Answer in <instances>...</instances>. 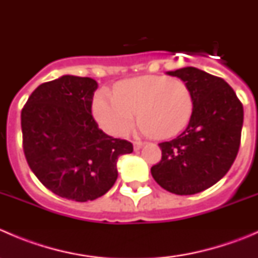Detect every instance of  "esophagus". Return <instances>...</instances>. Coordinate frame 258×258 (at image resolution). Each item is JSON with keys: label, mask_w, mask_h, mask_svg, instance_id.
<instances>
[{"label": "esophagus", "mask_w": 258, "mask_h": 258, "mask_svg": "<svg viewBox=\"0 0 258 258\" xmlns=\"http://www.w3.org/2000/svg\"><path fill=\"white\" fill-rule=\"evenodd\" d=\"M144 146V144H142V141H139V140H136V141H134V150L135 151H139L140 148Z\"/></svg>", "instance_id": "obj_1"}]
</instances>
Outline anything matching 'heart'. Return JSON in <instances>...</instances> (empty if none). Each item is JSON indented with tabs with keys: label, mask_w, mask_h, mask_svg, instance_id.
<instances>
[{
	"label": "heart",
	"mask_w": 258,
	"mask_h": 258,
	"mask_svg": "<svg viewBox=\"0 0 258 258\" xmlns=\"http://www.w3.org/2000/svg\"><path fill=\"white\" fill-rule=\"evenodd\" d=\"M92 112L108 134L123 136L139 123L158 139L172 137L188 124L194 112V96L181 80L163 76H141L124 80L113 88L112 98L97 95Z\"/></svg>",
	"instance_id": "heart-1"
}]
</instances>
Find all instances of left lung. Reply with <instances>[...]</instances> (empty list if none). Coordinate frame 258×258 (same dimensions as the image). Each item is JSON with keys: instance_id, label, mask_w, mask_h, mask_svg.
<instances>
[{"instance_id": "left-lung-1", "label": "left lung", "mask_w": 258, "mask_h": 258, "mask_svg": "<svg viewBox=\"0 0 258 258\" xmlns=\"http://www.w3.org/2000/svg\"><path fill=\"white\" fill-rule=\"evenodd\" d=\"M194 96L188 126L158 144L162 158L151 167L155 181L175 195H195L220 181L232 166L241 142L243 106L225 80L196 67L168 71Z\"/></svg>"}]
</instances>
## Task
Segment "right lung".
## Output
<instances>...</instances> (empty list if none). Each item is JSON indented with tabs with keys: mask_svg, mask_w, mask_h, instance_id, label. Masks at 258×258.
<instances>
[{
	"mask_svg": "<svg viewBox=\"0 0 258 258\" xmlns=\"http://www.w3.org/2000/svg\"><path fill=\"white\" fill-rule=\"evenodd\" d=\"M98 85L64 76L38 86L21 112L23 152L41 183L77 202L103 196L116 182L118 157L131 142L106 135L91 113Z\"/></svg>",
	"mask_w": 258,
	"mask_h": 258,
	"instance_id": "obj_1",
	"label": "right lung"
}]
</instances>
